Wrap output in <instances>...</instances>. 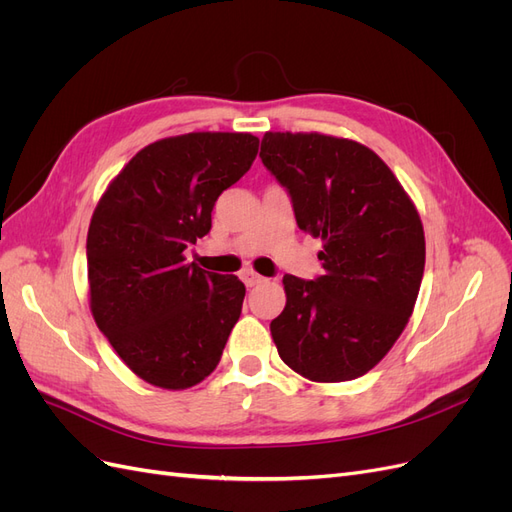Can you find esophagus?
Instances as JSON below:
<instances>
[{"instance_id": "1", "label": "esophagus", "mask_w": 512, "mask_h": 512, "mask_svg": "<svg viewBox=\"0 0 512 512\" xmlns=\"http://www.w3.org/2000/svg\"><path fill=\"white\" fill-rule=\"evenodd\" d=\"M241 280H243V284H245L247 288H252V286H258V284L265 282V277L254 273V271H250V269H245V271H241Z\"/></svg>"}]
</instances>
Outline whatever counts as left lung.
I'll list each match as a JSON object with an SVG mask.
<instances>
[{"instance_id":"8db88e82","label":"left lung","mask_w":512,"mask_h":512,"mask_svg":"<svg viewBox=\"0 0 512 512\" xmlns=\"http://www.w3.org/2000/svg\"><path fill=\"white\" fill-rule=\"evenodd\" d=\"M260 160L288 190L299 228L322 239L324 275H284L277 352L312 382L359 378L412 316L425 269L418 211L393 170L348 138L267 132Z\"/></svg>"}]
</instances>
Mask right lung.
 <instances>
[{
  "label": "right lung",
  "mask_w": 512,
  "mask_h": 512,
  "mask_svg": "<svg viewBox=\"0 0 512 512\" xmlns=\"http://www.w3.org/2000/svg\"><path fill=\"white\" fill-rule=\"evenodd\" d=\"M258 138L190 132L141 149L108 183L87 232L89 307L138 378L168 391L218 367L245 286L185 262L218 196L250 170Z\"/></svg>",
  "instance_id": "obj_1"
}]
</instances>
